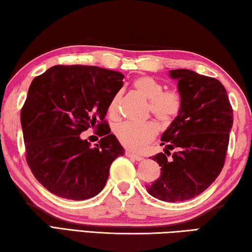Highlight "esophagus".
Wrapping results in <instances>:
<instances>
[{
  "label": "esophagus",
  "mask_w": 252,
  "mask_h": 252,
  "mask_svg": "<svg viewBox=\"0 0 252 252\" xmlns=\"http://www.w3.org/2000/svg\"><path fill=\"white\" fill-rule=\"evenodd\" d=\"M126 157H130V158H132V159H135V160H137V161H141V160L144 159V158H143V157H141V156H139V155L133 154V153L130 152V151H126Z\"/></svg>",
  "instance_id": "1"
}]
</instances>
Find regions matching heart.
<instances>
[{"label":"heart","mask_w":252,"mask_h":252,"mask_svg":"<svg viewBox=\"0 0 252 252\" xmlns=\"http://www.w3.org/2000/svg\"><path fill=\"white\" fill-rule=\"evenodd\" d=\"M133 87L137 94L149 100V112L157 120L169 125L180 113L182 101L178 93L164 91V86L151 76H140L133 82ZM120 94L112 98L108 106V116L111 119L118 117ZM115 135L120 144L134 152L144 150L158 134V126L155 122L149 121L143 125L120 123L115 126Z\"/></svg>","instance_id":"obj_1"}]
</instances>
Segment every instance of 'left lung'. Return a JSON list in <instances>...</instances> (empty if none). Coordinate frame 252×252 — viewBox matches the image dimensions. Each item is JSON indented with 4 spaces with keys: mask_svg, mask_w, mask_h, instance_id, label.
<instances>
[{
    "mask_svg": "<svg viewBox=\"0 0 252 252\" xmlns=\"http://www.w3.org/2000/svg\"><path fill=\"white\" fill-rule=\"evenodd\" d=\"M169 75L178 81L182 106L161 136L165 153L152 156L161 167L159 178L145 187L154 198L178 202L199 195L220 174L234 117L219 80L186 68L171 70Z\"/></svg>",
    "mask_w": 252,
    "mask_h": 252,
    "instance_id": "1",
    "label": "left lung"
}]
</instances>
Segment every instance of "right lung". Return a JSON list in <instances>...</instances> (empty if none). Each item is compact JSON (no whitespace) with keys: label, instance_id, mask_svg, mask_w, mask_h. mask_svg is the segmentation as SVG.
<instances>
[{"label":"right lung","instance_id":"right-lung-1","mask_svg":"<svg viewBox=\"0 0 252 252\" xmlns=\"http://www.w3.org/2000/svg\"><path fill=\"white\" fill-rule=\"evenodd\" d=\"M120 72L92 65H56L33 78L21 111L26 160L51 193L86 200L106 186L109 169L125 154L105 120L123 86ZM96 127L95 148L80 133Z\"/></svg>","mask_w":252,"mask_h":252}]
</instances>
